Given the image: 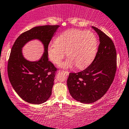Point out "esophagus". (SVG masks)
I'll return each instance as SVG.
<instances>
[{
    "instance_id": "34e87169",
    "label": "esophagus",
    "mask_w": 129,
    "mask_h": 129,
    "mask_svg": "<svg viewBox=\"0 0 129 129\" xmlns=\"http://www.w3.org/2000/svg\"><path fill=\"white\" fill-rule=\"evenodd\" d=\"M59 71H61V72H63V73H66V74H67V76H68V75H69V72H68V71H63V70H59Z\"/></svg>"
}]
</instances>
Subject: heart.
Here are the masks:
<instances>
[{"label": "heart", "instance_id": "heart-1", "mask_svg": "<svg viewBox=\"0 0 129 129\" xmlns=\"http://www.w3.org/2000/svg\"><path fill=\"white\" fill-rule=\"evenodd\" d=\"M98 48V40L94 33L70 29L60 34L55 43L48 46L47 53L50 61L58 65L67 52L68 58L62 64L63 67H71L75 64L79 69H84L94 60Z\"/></svg>", "mask_w": 129, "mask_h": 129}]
</instances>
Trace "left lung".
Here are the masks:
<instances>
[{"mask_svg": "<svg viewBox=\"0 0 129 129\" xmlns=\"http://www.w3.org/2000/svg\"><path fill=\"white\" fill-rule=\"evenodd\" d=\"M92 27L100 42L95 58L83 71L70 73L67 80L71 96L84 104L96 102L103 96L111 85L117 70V53L113 42L99 29Z\"/></svg>", "mask_w": 129, "mask_h": 129, "instance_id": "obj_1", "label": "left lung"}]
</instances>
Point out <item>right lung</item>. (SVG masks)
I'll return each instance as SVG.
<instances>
[{
    "label": "right lung",
    "instance_id": "add662e5",
    "mask_svg": "<svg viewBox=\"0 0 129 129\" xmlns=\"http://www.w3.org/2000/svg\"><path fill=\"white\" fill-rule=\"evenodd\" d=\"M59 27L47 25L34 27L21 34L11 49L8 63V77L19 97L28 103L42 104L51 96L57 69L49 61L47 49ZM33 39L42 42L45 52L39 61L31 62L24 58L22 48Z\"/></svg>",
    "mask_w": 129,
    "mask_h": 129
}]
</instances>
